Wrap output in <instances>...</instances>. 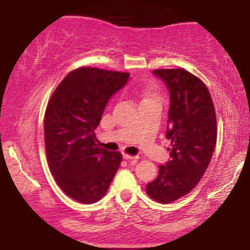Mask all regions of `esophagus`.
<instances>
[{
    "label": "esophagus",
    "instance_id": "34e87169",
    "mask_svg": "<svg viewBox=\"0 0 250 250\" xmlns=\"http://www.w3.org/2000/svg\"><path fill=\"white\" fill-rule=\"evenodd\" d=\"M124 159L125 160H130V161H134V160H138L139 156H134V155H130V154H124Z\"/></svg>",
    "mask_w": 250,
    "mask_h": 250
}]
</instances>
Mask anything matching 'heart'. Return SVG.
<instances>
[{
    "label": "heart",
    "mask_w": 250,
    "mask_h": 250,
    "mask_svg": "<svg viewBox=\"0 0 250 250\" xmlns=\"http://www.w3.org/2000/svg\"><path fill=\"white\" fill-rule=\"evenodd\" d=\"M154 97H155V94H153V92H152V91H146V92L145 99H147V98H154Z\"/></svg>",
    "instance_id": "1"
}]
</instances>
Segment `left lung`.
<instances>
[{
    "instance_id": "8db88e82",
    "label": "left lung",
    "mask_w": 250,
    "mask_h": 250,
    "mask_svg": "<svg viewBox=\"0 0 250 250\" xmlns=\"http://www.w3.org/2000/svg\"><path fill=\"white\" fill-rule=\"evenodd\" d=\"M170 92L167 138L171 160L146 185L152 200L167 204L186 195L198 184L216 146L217 124L206 84L183 68L154 69Z\"/></svg>"
}]
</instances>
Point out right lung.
<instances>
[{
  "label": "right lung",
  "instance_id": "obj_1",
  "mask_svg": "<svg viewBox=\"0 0 250 250\" xmlns=\"http://www.w3.org/2000/svg\"><path fill=\"white\" fill-rule=\"evenodd\" d=\"M130 74L80 67L53 92L44 119L49 170L65 194L83 204L101 200L120 167V152L100 147L95 130Z\"/></svg>",
  "mask_w": 250,
  "mask_h": 250
}]
</instances>
